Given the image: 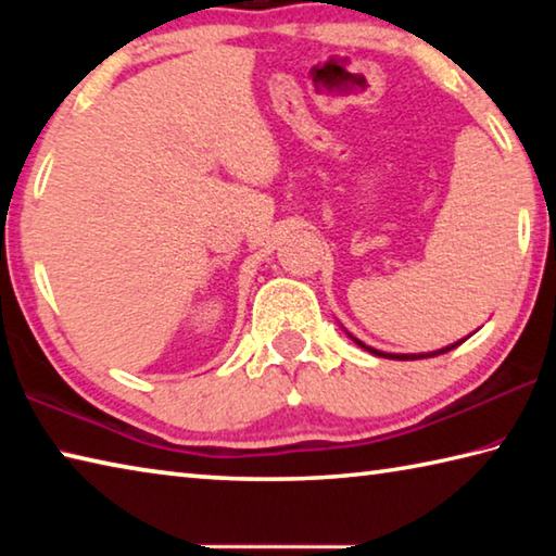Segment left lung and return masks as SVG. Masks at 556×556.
I'll use <instances>...</instances> for the list:
<instances>
[{
	"label": "left lung",
	"mask_w": 556,
	"mask_h": 556,
	"mask_svg": "<svg viewBox=\"0 0 556 556\" xmlns=\"http://www.w3.org/2000/svg\"><path fill=\"white\" fill-rule=\"evenodd\" d=\"M466 341V338H464ZM460 341V343H464ZM355 343L361 345V348H365V351L368 353H372V355H380V357H400V361H417V357H434V355H441V353H448V351H454L456 345H460V343H454V345H446V348H441V351H434V353H421V355H392V353H380V351H375V348H370V345H365V343H361L355 338Z\"/></svg>",
	"instance_id": "left-lung-1"
}]
</instances>
